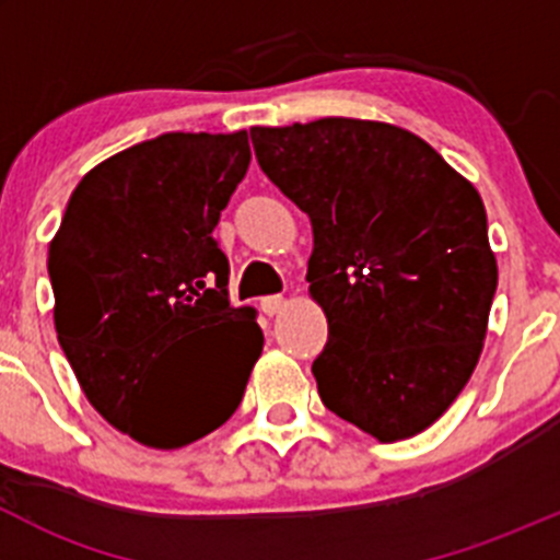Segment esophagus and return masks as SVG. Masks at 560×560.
Masks as SVG:
<instances>
[{"label": "esophagus", "mask_w": 560, "mask_h": 560, "mask_svg": "<svg viewBox=\"0 0 560 560\" xmlns=\"http://www.w3.org/2000/svg\"><path fill=\"white\" fill-rule=\"evenodd\" d=\"M284 306H287V301L281 295H268V298H262V301H259V308H262V314H268V316L279 314Z\"/></svg>", "instance_id": "34e87169"}]
</instances>
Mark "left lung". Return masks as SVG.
<instances>
[{
    "label": "left lung",
    "instance_id": "8db88e82",
    "mask_svg": "<svg viewBox=\"0 0 560 560\" xmlns=\"http://www.w3.org/2000/svg\"><path fill=\"white\" fill-rule=\"evenodd\" d=\"M248 135L262 173L312 219L322 404L380 442L425 431L471 380L488 332L499 268L482 197L393 124L319 118Z\"/></svg>",
    "mask_w": 560,
    "mask_h": 560
}]
</instances>
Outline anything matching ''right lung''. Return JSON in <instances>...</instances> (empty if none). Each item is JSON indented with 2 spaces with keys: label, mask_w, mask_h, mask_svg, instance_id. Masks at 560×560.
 Returning a JSON list of instances; mask_svg holds the SVG:
<instances>
[{
  "label": "right lung",
  "mask_w": 560,
  "mask_h": 560,
  "mask_svg": "<svg viewBox=\"0 0 560 560\" xmlns=\"http://www.w3.org/2000/svg\"><path fill=\"white\" fill-rule=\"evenodd\" d=\"M248 160L246 132L143 140L83 175L50 241L61 349L94 409L145 447L224 425L262 352L213 238Z\"/></svg>",
  "instance_id": "right-lung-1"
}]
</instances>
